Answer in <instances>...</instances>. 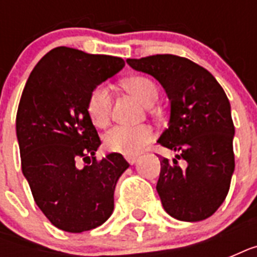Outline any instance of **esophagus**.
I'll list each match as a JSON object with an SVG mask.
<instances>
[{
  "label": "esophagus",
  "mask_w": 257,
  "mask_h": 257,
  "mask_svg": "<svg viewBox=\"0 0 257 257\" xmlns=\"http://www.w3.org/2000/svg\"><path fill=\"white\" fill-rule=\"evenodd\" d=\"M125 160L128 161L129 164H135L137 161V156H135V155H126V156H125Z\"/></svg>",
  "instance_id": "1"
}]
</instances>
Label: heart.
<instances>
[{
    "instance_id": "obj_1",
    "label": "heart",
    "mask_w": 257,
    "mask_h": 257,
    "mask_svg": "<svg viewBox=\"0 0 257 257\" xmlns=\"http://www.w3.org/2000/svg\"><path fill=\"white\" fill-rule=\"evenodd\" d=\"M124 86L135 94L144 105H152L157 98L159 90L156 84L147 76H133L126 78ZM112 109V93L106 84H98L89 93L86 110L90 120L97 126H104L110 117ZM155 133L149 125L126 126L117 125L109 129L104 136L106 149L112 152L135 155L140 152L152 141Z\"/></svg>"
}]
</instances>
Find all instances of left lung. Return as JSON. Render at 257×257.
<instances>
[{
    "instance_id": "obj_1",
    "label": "left lung",
    "mask_w": 257,
    "mask_h": 257,
    "mask_svg": "<svg viewBox=\"0 0 257 257\" xmlns=\"http://www.w3.org/2000/svg\"><path fill=\"white\" fill-rule=\"evenodd\" d=\"M160 82L171 101V120L159 139L179 155L161 157L156 189L167 213L181 221L208 219L223 204L235 171V126L228 97L203 66L175 54L126 60ZM177 160L187 163L181 169Z\"/></svg>"
}]
</instances>
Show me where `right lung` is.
Returning <instances> with one entry per match:
<instances>
[{
	"instance_id": "1",
	"label": "right lung",
	"mask_w": 257,
	"mask_h": 257,
	"mask_svg": "<svg viewBox=\"0 0 257 257\" xmlns=\"http://www.w3.org/2000/svg\"><path fill=\"white\" fill-rule=\"evenodd\" d=\"M124 65L120 57L58 46L26 81L16 118L22 173L58 229L90 231L112 215L117 180L129 164L120 153L97 160L101 141L86 102L94 86Z\"/></svg>"
}]
</instances>
